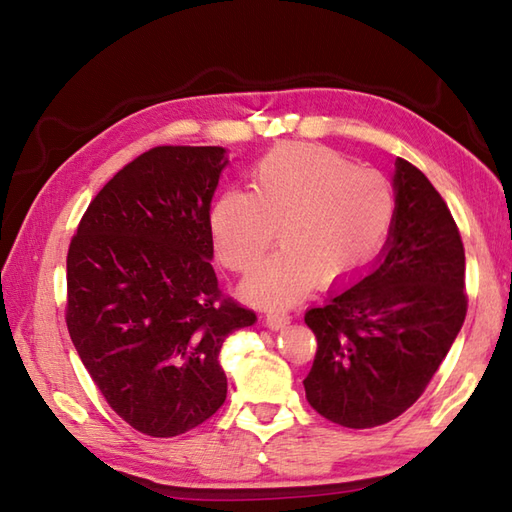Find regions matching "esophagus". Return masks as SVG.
Here are the masks:
<instances>
[{
    "label": "esophagus",
    "mask_w": 512,
    "mask_h": 512,
    "mask_svg": "<svg viewBox=\"0 0 512 512\" xmlns=\"http://www.w3.org/2000/svg\"><path fill=\"white\" fill-rule=\"evenodd\" d=\"M290 323V317L286 312H270L266 314V325L270 330H284Z\"/></svg>",
    "instance_id": "34e87169"
}]
</instances>
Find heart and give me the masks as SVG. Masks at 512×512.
I'll list each match as a JSON object with an SVG mask.
<instances>
[{
  "mask_svg": "<svg viewBox=\"0 0 512 512\" xmlns=\"http://www.w3.org/2000/svg\"><path fill=\"white\" fill-rule=\"evenodd\" d=\"M394 213V189L378 171L328 147L286 143L250 171V193L231 189L215 200L211 235L226 268L250 273L277 233L284 248L246 281L244 295L284 308L314 279L321 286L350 279L383 244Z\"/></svg>",
  "mask_w": 512,
  "mask_h": 512,
  "instance_id": "obj_1",
  "label": "heart"
}]
</instances>
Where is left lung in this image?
<instances>
[{
    "mask_svg": "<svg viewBox=\"0 0 512 512\" xmlns=\"http://www.w3.org/2000/svg\"><path fill=\"white\" fill-rule=\"evenodd\" d=\"M396 213L383 259L306 312L317 354L303 380L310 407L347 429L405 413L438 372L464 317V244L447 202L398 158Z\"/></svg>",
    "mask_w": 512,
    "mask_h": 512,
    "instance_id": "left-lung-1",
    "label": "left lung"
}]
</instances>
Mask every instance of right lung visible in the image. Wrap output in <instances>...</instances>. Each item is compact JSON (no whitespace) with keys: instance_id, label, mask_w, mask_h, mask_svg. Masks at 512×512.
Wrapping results in <instances>:
<instances>
[{"instance_id":"obj_1","label":"right lung","mask_w":512,"mask_h":512,"mask_svg":"<svg viewBox=\"0 0 512 512\" xmlns=\"http://www.w3.org/2000/svg\"><path fill=\"white\" fill-rule=\"evenodd\" d=\"M224 154L145 151L96 193L70 242V339L107 405L151 438L187 433L224 405V339L257 321L211 266Z\"/></svg>"}]
</instances>
